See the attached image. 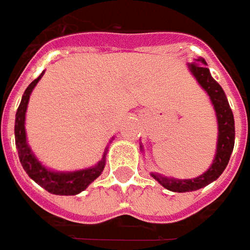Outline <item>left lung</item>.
Returning <instances> with one entry per match:
<instances>
[{
	"instance_id": "1",
	"label": "left lung",
	"mask_w": 250,
	"mask_h": 250,
	"mask_svg": "<svg viewBox=\"0 0 250 250\" xmlns=\"http://www.w3.org/2000/svg\"><path fill=\"white\" fill-rule=\"evenodd\" d=\"M205 64H207V62L204 59H197V62L188 64V70L195 77L199 85L207 90L216 111L219 132H217V147H216L215 160L207 172H204L202 175L194 177V179L182 180V179H175V177H167L160 173H151L152 177L169 191H195V190H199L212 182H215L216 179L222 175L226 167L229 165L231 152L234 148V140H235L234 115H232L224 90L213 80V77L209 73V68H207Z\"/></svg>"
}]
</instances>
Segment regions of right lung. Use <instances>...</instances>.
Instances as JSON below:
<instances>
[{"instance_id":"obj_1","label":"right lung","mask_w":250,"mask_h":250,"mask_svg":"<svg viewBox=\"0 0 250 250\" xmlns=\"http://www.w3.org/2000/svg\"><path fill=\"white\" fill-rule=\"evenodd\" d=\"M42 74L40 75L37 80L31 82L24 90L21 102H20L19 108L16 111V118H15V142H16V148L19 154L20 164L23 169L35 183L40 184L45 190L51 194L56 195H75L78 192L83 191L95 179H98L102 175L105 165V151L102 161H99L98 165L88 169H81L75 172H56L51 169L45 168L40 161L37 160L30 146L27 143V136H26V111H27V104L30 100V95L35 88V85L41 80Z\"/></svg>"}]
</instances>
